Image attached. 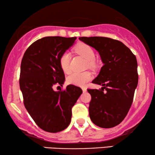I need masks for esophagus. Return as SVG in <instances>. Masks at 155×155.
<instances>
[{
  "label": "esophagus",
  "instance_id": "34e87169",
  "mask_svg": "<svg viewBox=\"0 0 155 155\" xmlns=\"http://www.w3.org/2000/svg\"><path fill=\"white\" fill-rule=\"evenodd\" d=\"M82 91H83V92L84 93H85V92H86V91H87V88H86V87H82Z\"/></svg>",
  "mask_w": 155,
  "mask_h": 155
}]
</instances>
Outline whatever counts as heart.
<instances>
[{"label": "heart", "mask_w": 155, "mask_h": 155, "mask_svg": "<svg viewBox=\"0 0 155 155\" xmlns=\"http://www.w3.org/2000/svg\"><path fill=\"white\" fill-rule=\"evenodd\" d=\"M76 51L88 61L90 66L95 65V53L90 45L86 43H79L76 47ZM59 64L60 68L64 73H69L70 71V54L68 52H64L60 55L59 59ZM92 78V74L89 71L84 72H73L67 77V81L69 84L75 85L77 86H84Z\"/></svg>", "instance_id": "obj_1"}]
</instances>
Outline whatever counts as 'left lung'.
<instances>
[{
    "mask_svg": "<svg viewBox=\"0 0 155 155\" xmlns=\"http://www.w3.org/2000/svg\"><path fill=\"white\" fill-rule=\"evenodd\" d=\"M98 52L104 65L92 83L101 89H88L89 116L95 125L112 128L128 114L138 82L136 56L121 41L107 37H80Z\"/></svg>",
    "mask_w": 155,
    "mask_h": 155,
    "instance_id": "left-lung-1",
    "label": "left lung"
}]
</instances>
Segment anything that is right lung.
Returning <instances> with one entry per match:
<instances>
[{
    "label": "right lung",
    "mask_w": 155,
    "mask_h": 155,
    "mask_svg": "<svg viewBox=\"0 0 155 155\" xmlns=\"http://www.w3.org/2000/svg\"><path fill=\"white\" fill-rule=\"evenodd\" d=\"M77 38L47 36L28 48L21 60L19 86L24 104L41 129L50 133L64 130L71 119V108L81 94L79 87L69 85L64 91H55L54 85L62 86L65 77L59 64L60 55Z\"/></svg>",
    "instance_id": "1"
}]
</instances>
